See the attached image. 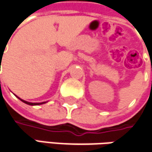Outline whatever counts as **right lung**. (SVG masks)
I'll list each match as a JSON object with an SVG mask.
<instances>
[{
  "label": "right lung",
  "instance_id": "add662e5",
  "mask_svg": "<svg viewBox=\"0 0 152 152\" xmlns=\"http://www.w3.org/2000/svg\"><path fill=\"white\" fill-rule=\"evenodd\" d=\"M19 99L22 101V102H23L24 103H26V104H28V105H31V106H34V105H40V104H44L46 102H27V101H25V100H23V99H21L20 97H18Z\"/></svg>",
  "mask_w": 152,
  "mask_h": 152
}]
</instances>
